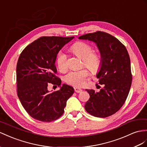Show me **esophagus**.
<instances>
[{
    "instance_id": "34e87169",
    "label": "esophagus",
    "mask_w": 147,
    "mask_h": 147,
    "mask_svg": "<svg viewBox=\"0 0 147 147\" xmlns=\"http://www.w3.org/2000/svg\"><path fill=\"white\" fill-rule=\"evenodd\" d=\"M74 91L76 92L77 93H79V92H81L82 91V89H80V88H74Z\"/></svg>"
}]
</instances>
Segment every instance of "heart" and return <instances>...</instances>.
Here are the masks:
<instances>
[{
  "label": "heart",
  "mask_w": 147,
  "mask_h": 147,
  "mask_svg": "<svg viewBox=\"0 0 147 147\" xmlns=\"http://www.w3.org/2000/svg\"><path fill=\"white\" fill-rule=\"evenodd\" d=\"M70 50L75 55L82 59V66L87 67L92 73H96L101 68L102 65V55L99 53L93 52V48L90 45L83 41H79L73 45ZM56 63L61 72H65L67 69V56L65 53H59L56 58ZM88 76L89 71L86 68L71 71L65 76V81L66 83L74 87H81L84 84Z\"/></svg>",
  "instance_id": "1"
}]
</instances>
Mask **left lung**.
I'll list each match as a JSON object with an SVG mask.
<instances>
[{"label": "left lung", "mask_w": 147, "mask_h": 147, "mask_svg": "<svg viewBox=\"0 0 147 147\" xmlns=\"http://www.w3.org/2000/svg\"><path fill=\"white\" fill-rule=\"evenodd\" d=\"M79 38L95 42L102 57V65L97 78L104 88L98 92L86 89L90 97L85 109L97 117H107L122 107L129 95L132 81L129 55L117 38L106 32L97 31Z\"/></svg>", "instance_id": "1"}]
</instances>
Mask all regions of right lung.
<instances>
[{
  "label": "right lung",
  "mask_w": 147,
  "mask_h": 147,
  "mask_svg": "<svg viewBox=\"0 0 147 147\" xmlns=\"http://www.w3.org/2000/svg\"><path fill=\"white\" fill-rule=\"evenodd\" d=\"M74 36H41L26 47L18 59L16 69L17 96L32 117L43 122L58 119L64 113L66 101L74 89L63 84L50 92L48 86L61 84L56 76V56L64 45Z\"/></svg>",
  "instance_id": "right-lung-1"
}]
</instances>
